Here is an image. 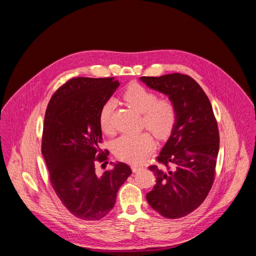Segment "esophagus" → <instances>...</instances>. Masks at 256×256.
Segmentation results:
<instances>
[{
    "instance_id": "34e87169",
    "label": "esophagus",
    "mask_w": 256,
    "mask_h": 256,
    "mask_svg": "<svg viewBox=\"0 0 256 256\" xmlns=\"http://www.w3.org/2000/svg\"><path fill=\"white\" fill-rule=\"evenodd\" d=\"M131 168H132L134 172H138L140 170H142L143 168L141 166H138V164H131Z\"/></svg>"
}]
</instances>
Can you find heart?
<instances>
[{"mask_svg":"<svg viewBox=\"0 0 256 256\" xmlns=\"http://www.w3.org/2000/svg\"><path fill=\"white\" fill-rule=\"evenodd\" d=\"M124 99L136 111L142 114V125L158 138H168L177 122V108L172 99L158 98L150 90L141 84H131L124 92ZM115 102L109 99L104 104L99 113V124L102 131L112 134L113 112ZM154 138L148 132L122 134L114 143V152L120 160L130 164H142L154 150Z\"/></svg>","mask_w":256,"mask_h":256,"instance_id":"1","label":"heart"}]
</instances>
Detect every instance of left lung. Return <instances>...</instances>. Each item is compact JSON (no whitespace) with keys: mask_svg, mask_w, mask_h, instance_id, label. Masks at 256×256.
<instances>
[{"mask_svg":"<svg viewBox=\"0 0 256 256\" xmlns=\"http://www.w3.org/2000/svg\"><path fill=\"white\" fill-rule=\"evenodd\" d=\"M147 86L164 92L177 108V122L150 170L156 184L146 194L150 207L168 219L191 214L204 202L216 175L219 129L210 102L191 76L170 74L141 76Z\"/></svg>","mask_w":256,"mask_h":256,"instance_id":"left-lung-1","label":"left lung"}]
</instances>
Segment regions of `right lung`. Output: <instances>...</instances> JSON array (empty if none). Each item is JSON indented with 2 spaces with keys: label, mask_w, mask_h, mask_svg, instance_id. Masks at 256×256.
<instances>
[{
  "label": "right lung",
  "mask_w": 256,
  "mask_h": 256,
  "mask_svg": "<svg viewBox=\"0 0 256 256\" xmlns=\"http://www.w3.org/2000/svg\"><path fill=\"white\" fill-rule=\"evenodd\" d=\"M120 82L113 78L68 80L54 92L44 114L42 152L53 190L69 212L84 221H97L111 212L120 186L131 175L128 164L106 166L109 152L102 142L99 113Z\"/></svg>",
  "instance_id": "1"
}]
</instances>
